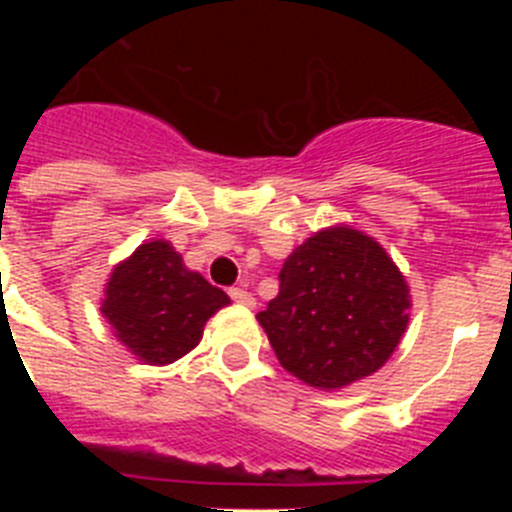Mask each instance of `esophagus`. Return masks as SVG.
I'll return each instance as SVG.
<instances>
[{
	"label": "esophagus",
	"mask_w": 512,
	"mask_h": 512,
	"mask_svg": "<svg viewBox=\"0 0 512 512\" xmlns=\"http://www.w3.org/2000/svg\"><path fill=\"white\" fill-rule=\"evenodd\" d=\"M228 295L233 297V302H238V305H246V307L256 305V300H253L251 292H246V289H243V287H233L228 292Z\"/></svg>",
	"instance_id": "34e87169"
}]
</instances>
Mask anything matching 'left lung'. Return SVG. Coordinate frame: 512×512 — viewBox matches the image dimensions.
I'll return each mask as SVG.
<instances>
[{"mask_svg":"<svg viewBox=\"0 0 512 512\" xmlns=\"http://www.w3.org/2000/svg\"><path fill=\"white\" fill-rule=\"evenodd\" d=\"M256 318L289 374L341 390L390 359L408 328L410 289L374 238L336 225L289 253L279 295Z\"/></svg>","mask_w":512,"mask_h":512,"instance_id":"1","label":"left lung"}]
</instances>
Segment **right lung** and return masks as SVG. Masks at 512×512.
Returning a JSON list of instances; mask_svg holds the SVG:
<instances>
[{"mask_svg":"<svg viewBox=\"0 0 512 512\" xmlns=\"http://www.w3.org/2000/svg\"><path fill=\"white\" fill-rule=\"evenodd\" d=\"M225 305L230 297L189 271L169 241H148L112 269L102 315L140 361L171 364L200 343L205 323Z\"/></svg>","mask_w":512,"mask_h":512,"instance_id":"add662e5","label":"right lung"}]
</instances>
